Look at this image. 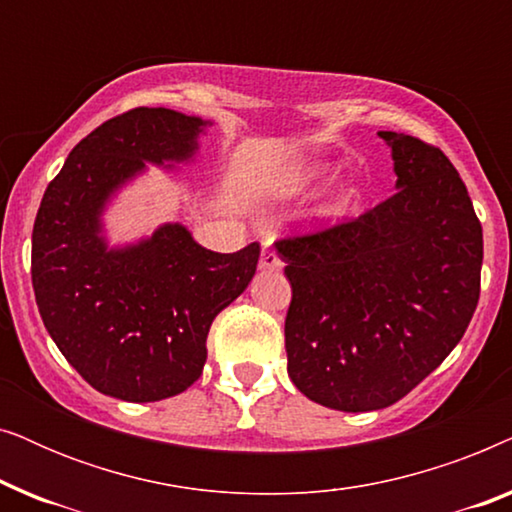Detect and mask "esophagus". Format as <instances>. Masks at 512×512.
<instances>
[{"label":"esophagus","mask_w":512,"mask_h":512,"mask_svg":"<svg viewBox=\"0 0 512 512\" xmlns=\"http://www.w3.org/2000/svg\"><path fill=\"white\" fill-rule=\"evenodd\" d=\"M258 268H261L263 272H279L284 268V263H282V258L275 254V251L263 249L261 251V261H258Z\"/></svg>","instance_id":"1"}]
</instances>
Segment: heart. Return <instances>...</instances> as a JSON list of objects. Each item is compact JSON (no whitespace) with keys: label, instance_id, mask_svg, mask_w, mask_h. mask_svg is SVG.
Here are the masks:
<instances>
[{"label":"heart","instance_id":"heart-1","mask_svg":"<svg viewBox=\"0 0 512 512\" xmlns=\"http://www.w3.org/2000/svg\"><path fill=\"white\" fill-rule=\"evenodd\" d=\"M335 172H338V165L331 163V160H312V163L298 165L296 170H291L282 181H279L277 193L293 195L303 191V188L324 184V181L331 179ZM363 195H366V191H363V184L359 179H345L328 193L324 207H321V214L331 221L345 219V216L354 214L356 209H359Z\"/></svg>","mask_w":512,"mask_h":512}]
</instances>
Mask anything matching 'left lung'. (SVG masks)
I'll return each instance as SVG.
<instances>
[{"label": "left lung", "mask_w": 512, "mask_h": 512, "mask_svg": "<svg viewBox=\"0 0 512 512\" xmlns=\"http://www.w3.org/2000/svg\"><path fill=\"white\" fill-rule=\"evenodd\" d=\"M396 193L356 221L277 242L293 298L289 377L342 412L394 405L464 338L480 298L482 226L440 149L377 132Z\"/></svg>", "instance_id": "1"}]
</instances>
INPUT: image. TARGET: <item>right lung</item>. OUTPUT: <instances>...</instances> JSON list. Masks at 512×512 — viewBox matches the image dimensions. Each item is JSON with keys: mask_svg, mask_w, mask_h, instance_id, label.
<instances>
[{"mask_svg": "<svg viewBox=\"0 0 512 512\" xmlns=\"http://www.w3.org/2000/svg\"><path fill=\"white\" fill-rule=\"evenodd\" d=\"M212 121L139 107L81 139L48 184L32 230V286L46 331L104 396L153 403L198 380L216 314L247 289L261 247L219 254L167 221L111 244L104 216L149 165H193Z\"/></svg>", "mask_w": 512, "mask_h": 512, "instance_id": "right-lung-1", "label": "right lung"}]
</instances>
